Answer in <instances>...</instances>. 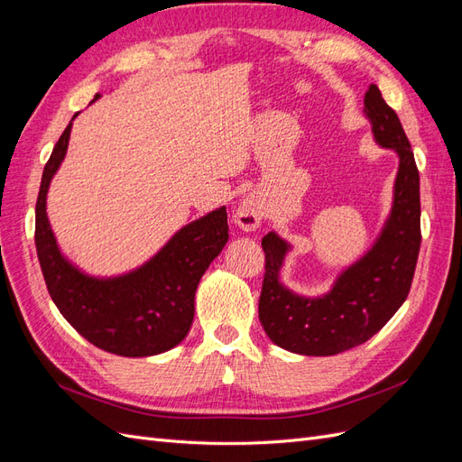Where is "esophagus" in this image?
Segmentation results:
<instances>
[{"instance_id": "34e87169", "label": "esophagus", "mask_w": 462, "mask_h": 462, "mask_svg": "<svg viewBox=\"0 0 462 462\" xmlns=\"http://www.w3.org/2000/svg\"><path fill=\"white\" fill-rule=\"evenodd\" d=\"M262 217H263V208L254 197L245 199L235 212V223L245 231L258 229Z\"/></svg>"}]
</instances>
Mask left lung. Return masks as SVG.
Instances as JSON below:
<instances>
[{
  "mask_svg": "<svg viewBox=\"0 0 462 462\" xmlns=\"http://www.w3.org/2000/svg\"><path fill=\"white\" fill-rule=\"evenodd\" d=\"M365 116L374 141L397 153L393 204L365 256L345 268L321 297H302L282 283L291 245L275 231L262 239L265 273L258 316L268 337L285 351L331 356L366 343L407 300L420 250V175L397 114L370 85Z\"/></svg>",
  "mask_w": 462,
  "mask_h": 462,
  "instance_id": "8db88e82",
  "label": "left lung"
}]
</instances>
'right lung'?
I'll return each instance as SVG.
<instances>
[{
  "mask_svg": "<svg viewBox=\"0 0 462 462\" xmlns=\"http://www.w3.org/2000/svg\"><path fill=\"white\" fill-rule=\"evenodd\" d=\"M73 119L53 146L36 200L34 241L50 297L69 324L102 351L131 358L170 351L187 337L197 287L229 241L226 206L180 227L136 270L114 277L88 275L63 256L46 212L50 183L65 160Z\"/></svg>",
  "mask_w": 462,
  "mask_h": 462,
  "instance_id": "1",
  "label": "right lung"
}]
</instances>
